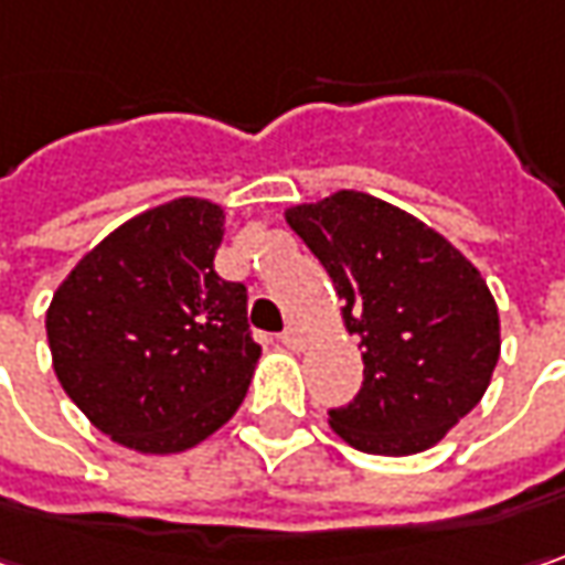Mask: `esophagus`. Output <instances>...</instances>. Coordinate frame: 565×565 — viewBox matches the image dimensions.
<instances>
[{
	"mask_svg": "<svg viewBox=\"0 0 565 565\" xmlns=\"http://www.w3.org/2000/svg\"><path fill=\"white\" fill-rule=\"evenodd\" d=\"M281 341L290 348V351H300V348L307 344V331L300 329V326H290V329L281 334Z\"/></svg>",
	"mask_w": 565,
	"mask_h": 565,
	"instance_id": "34e87169",
	"label": "esophagus"
}]
</instances>
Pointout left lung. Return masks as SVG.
<instances>
[{"label":"left lung","instance_id":"left-lung-1","mask_svg":"<svg viewBox=\"0 0 565 565\" xmlns=\"http://www.w3.org/2000/svg\"><path fill=\"white\" fill-rule=\"evenodd\" d=\"M329 271L344 329L363 348V385L331 429L360 452L436 446L478 405L500 360V312L480 271L414 214L341 189L287 209Z\"/></svg>","mask_w":565,"mask_h":565}]
</instances>
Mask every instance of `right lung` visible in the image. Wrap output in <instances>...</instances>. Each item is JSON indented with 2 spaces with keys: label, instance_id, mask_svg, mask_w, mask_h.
I'll return each mask as SVG.
<instances>
[{
  "label": "right lung",
  "instance_id": "add662e5",
  "mask_svg": "<svg viewBox=\"0 0 565 565\" xmlns=\"http://www.w3.org/2000/svg\"><path fill=\"white\" fill-rule=\"evenodd\" d=\"M221 239V205L173 199L104 236L53 294L56 380L126 449L185 452L246 398L262 348L246 287L214 271Z\"/></svg>",
  "mask_w": 565,
  "mask_h": 565
}]
</instances>
